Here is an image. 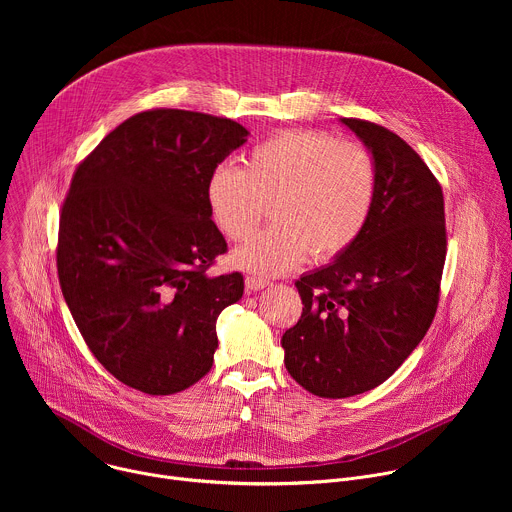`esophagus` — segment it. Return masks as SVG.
Listing matches in <instances>:
<instances>
[{
    "instance_id": "34e87169",
    "label": "esophagus",
    "mask_w": 512,
    "mask_h": 512,
    "mask_svg": "<svg viewBox=\"0 0 512 512\" xmlns=\"http://www.w3.org/2000/svg\"><path fill=\"white\" fill-rule=\"evenodd\" d=\"M269 285H271L269 279H263V277H253V275H249V277L245 279V287H247L249 294H251V291L265 289V287H269Z\"/></svg>"
}]
</instances>
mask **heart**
Wrapping results in <instances>:
<instances>
[{"instance_id": "obj_1", "label": "heart", "mask_w": 512, "mask_h": 512, "mask_svg": "<svg viewBox=\"0 0 512 512\" xmlns=\"http://www.w3.org/2000/svg\"><path fill=\"white\" fill-rule=\"evenodd\" d=\"M375 190V162L360 145L320 131H283L255 145L245 168L216 166L204 198L231 241L251 237L265 202H273L275 223L231 255L235 267L273 277L308 253L326 261L348 249L367 225Z\"/></svg>"}]
</instances>
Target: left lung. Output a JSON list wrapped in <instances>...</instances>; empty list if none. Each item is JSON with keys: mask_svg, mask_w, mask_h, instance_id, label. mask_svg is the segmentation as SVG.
<instances>
[{"mask_svg": "<svg viewBox=\"0 0 512 512\" xmlns=\"http://www.w3.org/2000/svg\"><path fill=\"white\" fill-rule=\"evenodd\" d=\"M369 150L377 190L367 225L296 287L302 318L285 330V369L306 391L344 399L385 383L423 340L446 261L444 194L393 131L342 117Z\"/></svg>", "mask_w": 512, "mask_h": 512, "instance_id": "left-lung-1", "label": "left lung"}]
</instances>
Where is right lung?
Listing matches in <instances>:
<instances>
[{"label":"right lung","mask_w":512,"mask_h":512,"mask_svg":"<svg viewBox=\"0 0 512 512\" xmlns=\"http://www.w3.org/2000/svg\"><path fill=\"white\" fill-rule=\"evenodd\" d=\"M247 137L233 119L143 111L72 178L56 251L62 296L95 358L127 387L172 395L212 367L216 318L245 285L241 273H206L227 243L204 190Z\"/></svg>","instance_id":"right-lung-1"}]
</instances>
